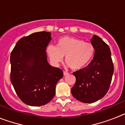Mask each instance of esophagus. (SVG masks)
<instances>
[{
    "instance_id": "34e87169",
    "label": "esophagus",
    "mask_w": 125,
    "mask_h": 125,
    "mask_svg": "<svg viewBox=\"0 0 125 125\" xmlns=\"http://www.w3.org/2000/svg\"><path fill=\"white\" fill-rule=\"evenodd\" d=\"M63 74H64V76H66V75L68 74V73L67 72V71H64Z\"/></svg>"
}]
</instances>
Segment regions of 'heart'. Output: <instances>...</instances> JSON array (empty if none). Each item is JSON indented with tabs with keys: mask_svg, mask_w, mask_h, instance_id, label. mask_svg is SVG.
<instances>
[{
	"mask_svg": "<svg viewBox=\"0 0 125 125\" xmlns=\"http://www.w3.org/2000/svg\"><path fill=\"white\" fill-rule=\"evenodd\" d=\"M47 54L51 60L58 64L63 60L73 70H79L86 66L93 57L94 48L91 43L85 42L81 39L64 36L57 41V46H49Z\"/></svg>",
	"mask_w": 125,
	"mask_h": 125,
	"instance_id": "heart-1",
	"label": "heart"
}]
</instances>
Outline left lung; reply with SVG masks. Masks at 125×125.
<instances>
[{"label":"left lung","instance_id":"1","mask_svg":"<svg viewBox=\"0 0 125 125\" xmlns=\"http://www.w3.org/2000/svg\"><path fill=\"white\" fill-rule=\"evenodd\" d=\"M91 42L94 48L93 59L87 67L76 72V83L71 93L85 103H94L104 96L111 84L114 66L108 45L94 35Z\"/></svg>","mask_w":125,"mask_h":125}]
</instances>
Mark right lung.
Wrapping results in <instances>:
<instances>
[{"label": "right lung", "mask_w": 125, "mask_h": 125, "mask_svg": "<svg viewBox=\"0 0 125 125\" xmlns=\"http://www.w3.org/2000/svg\"><path fill=\"white\" fill-rule=\"evenodd\" d=\"M51 33L42 31L22 37L10 54V81L20 100L32 106L44 105L55 95L56 85L63 76L50 66L46 47Z\"/></svg>", "instance_id": "add662e5"}]
</instances>
